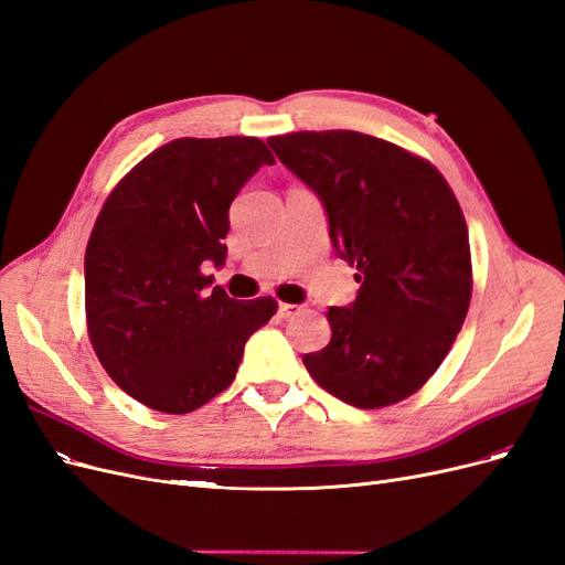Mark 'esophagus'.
<instances>
[{
    "mask_svg": "<svg viewBox=\"0 0 565 565\" xmlns=\"http://www.w3.org/2000/svg\"><path fill=\"white\" fill-rule=\"evenodd\" d=\"M298 312H300L298 305H290V302H281V305H279L281 319H288V317H294V315H298Z\"/></svg>",
    "mask_w": 565,
    "mask_h": 565,
    "instance_id": "1",
    "label": "esophagus"
}]
</instances>
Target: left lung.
Instances as JSON below:
<instances>
[{
    "label": "left lung",
    "instance_id": "obj_1",
    "mask_svg": "<svg viewBox=\"0 0 565 565\" xmlns=\"http://www.w3.org/2000/svg\"><path fill=\"white\" fill-rule=\"evenodd\" d=\"M312 190L359 294L331 307V342L305 354L307 373L356 408L415 394L441 366L471 298L469 234L452 190L429 161L359 131L269 138Z\"/></svg>",
    "mask_w": 565,
    "mask_h": 565
}]
</instances>
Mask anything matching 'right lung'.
I'll return each instance as SVG.
<instances>
[{"mask_svg":"<svg viewBox=\"0 0 565 565\" xmlns=\"http://www.w3.org/2000/svg\"><path fill=\"white\" fill-rule=\"evenodd\" d=\"M263 163L275 157L258 138H178L103 204L84 258L88 338L136 402L173 415L204 406L277 312L271 298L234 300L204 275L225 265L230 204Z\"/></svg>","mask_w":565,"mask_h":565,"instance_id":"add662e5","label":"right lung"}]
</instances>
